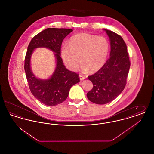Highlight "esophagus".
Listing matches in <instances>:
<instances>
[{"label":"esophagus","instance_id":"obj_1","mask_svg":"<svg viewBox=\"0 0 154 154\" xmlns=\"http://www.w3.org/2000/svg\"><path fill=\"white\" fill-rule=\"evenodd\" d=\"M79 76H80V79L81 81L84 80L85 79V77L84 75H82L81 74H80Z\"/></svg>","mask_w":154,"mask_h":154}]
</instances>
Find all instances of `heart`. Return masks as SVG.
<instances>
[{
  "label": "heart",
  "instance_id": "obj_1",
  "mask_svg": "<svg viewBox=\"0 0 154 154\" xmlns=\"http://www.w3.org/2000/svg\"><path fill=\"white\" fill-rule=\"evenodd\" d=\"M109 43L103 36L81 33L72 37L68 45H64L61 57L66 67L75 70L79 64L82 72L99 70L105 64L109 52Z\"/></svg>",
  "mask_w": 154,
  "mask_h": 154
}]
</instances>
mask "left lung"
Listing matches in <instances>:
<instances>
[{
    "mask_svg": "<svg viewBox=\"0 0 154 154\" xmlns=\"http://www.w3.org/2000/svg\"><path fill=\"white\" fill-rule=\"evenodd\" d=\"M105 31L110 38V58L99 70L88 77L93 88L87 93V97L97 104L112 101L124 91L131 66L122 37L109 30Z\"/></svg>",
    "mask_w": 154,
    "mask_h": 154,
    "instance_id": "obj_1",
    "label": "left lung"
}]
</instances>
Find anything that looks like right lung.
Listing matches in <instances>:
<instances>
[{
    "label": "right lung",
    "instance_id": "obj_1",
    "mask_svg": "<svg viewBox=\"0 0 154 154\" xmlns=\"http://www.w3.org/2000/svg\"><path fill=\"white\" fill-rule=\"evenodd\" d=\"M73 30L65 28H47L38 33L31 40L25 58L24 69L29 87L32 95L45 105L53 106L64 102L70 88L80 82L79 75L67 70L60 57L62 43ZM44 47L55 52L56 67L48 79H38L32 73L30 58L35 49Z\"/></svg>",
    "mask_w": 154,
    "mask_h": 154
}]
</instances>
